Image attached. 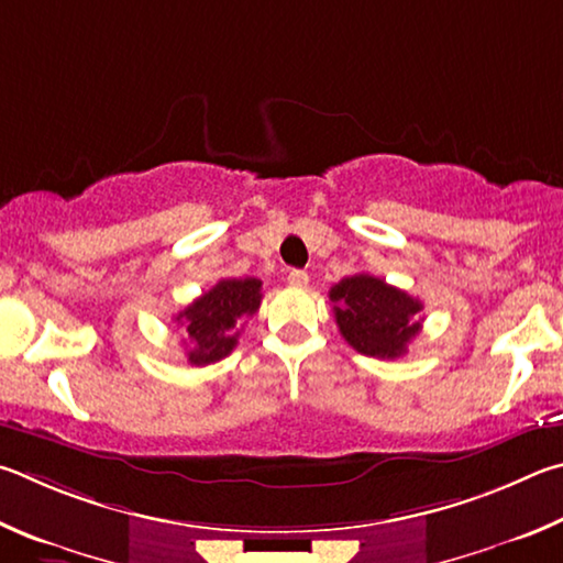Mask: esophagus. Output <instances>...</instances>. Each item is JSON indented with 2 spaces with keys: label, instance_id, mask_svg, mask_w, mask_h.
Listing matches in <instances>:
<instances>
[{
  "label": "esophagus",
  "instance_id": "1",
  "mask_svg": "<svg viewBox=\"0 0 563 563\" xmlns=\"http://www.w3.org/2000/svg\"><path fill=\"white\" fill-rule=\"evenodd\" d=\"M289 287L291 289H307L309 287V274L301 272V269H291L289 276H287Z\"/></svg>",
  "mask_w": 563,
  "mask_h": 563
}]
</instances>
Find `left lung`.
Returning a JSON list of instances; mask_svg holds the SVG:
<instances>
[{
    "mask_svg": "<svg viewBox=\"0 0 563 563\" xmlns=\"http://www.w3.org/2000/svg\"><path fill=\"white\" fill-rule=\"evenodd\" d=\"M341 336L363 356L400 358L420 331L422 303L366 272L329 291Z\"/></svg>",
    "mask_w": 563,
    "mask_h": 563,
    "instance_id": "1",
    "label": "left lung"
}]
</instances>
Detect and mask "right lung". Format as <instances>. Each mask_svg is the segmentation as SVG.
I'll list each match as a JSON object with an SVG mask.
<instances>
[{"label":"right lung","mask_w":563,"mask_h":563,"mask_svg":"<svg viewBox=\"0 0 563 563\" xmlns=\"http://www.w3.org/2000/svg\"><path fill=\"white\" fill-rule=\"evenodd\" d=\"M260 303L262 282L254 276L217 282L175 317L187 331V361L207 366L230 356L240 339V323L260 311Z\"/></svg>","instance_id":"right-lung-1"}]
</instances>
